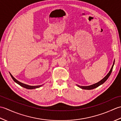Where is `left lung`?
<instances>
[{"label":"left lung","mask_w":121,"mask_h":121,"mask_svg":"<svg viewBox=\"0 0 121 121\" xmlns=\"http://www.w3.org/2000/svg\"><path fill=\"white\" fill-rule=\"evenodd\" d=\"M114 61L113 62V65L112 68L111 69V70H110V72L108 73V74H107V75L104 77V78L102 79V80L100 81V82H98L97 83H96L95 84H93L92 85H91V86H79V85H78L79 87H80L82 89H87V90H90V89H94L95 88H96V87L99 86L100 85H101V84H102L103 83H104L105 82H106L107 79L109 78V77L110 76V74H111L112 71V69H113V65H114Z\"/></svg>","instance_id":"1"}]
</instances>
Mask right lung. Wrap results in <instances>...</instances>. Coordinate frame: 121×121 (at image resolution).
Here are the masks:
<instances>
[{
  "label": "right lung",
  "instance_id": "right-lung-1",
  "mask_svg": "<svg viewBox=\"0 0 121 121\" xmlns=\"http://www.w3.org/2000/svg\"><path fill=\"white\" fill-rule=\"evenodd\" d=\"M10 75H11L12 78L13 79V80L15 82V83H17V84L20 85L21 86H22L23 87H24V88H27V89H35V88H39V87H40V86H42V85H39V86H30V85H27L24 84L23 83H21V82H20L19 81H18L14 78H13V76L10 73Z\"/></svg>",
  "mask_w": 121,
  "mask_h": 121
}]
</instances>
